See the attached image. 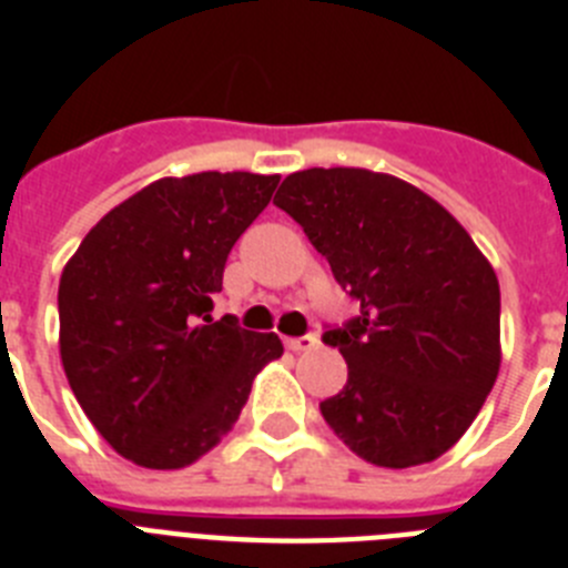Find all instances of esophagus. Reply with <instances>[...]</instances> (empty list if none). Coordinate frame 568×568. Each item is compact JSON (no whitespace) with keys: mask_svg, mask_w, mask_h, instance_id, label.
Returning <instances> with one entry per match:
<instances>
[{"mask_svg":"<svg viewBox=\"0 0 568 568\" xmlns=\"http://www.w3.org/2000/svg\"><path fill=\"white\" fill-rule=\"evenodd\" d=\"M284 344H287L293 353H307V349H313V346L318 344V338H315V335H298V338H287Z\"/></svg>","mask_w":568,"mask_h":568,"instance_id":"1","label":"esophagus"}]
</instances>
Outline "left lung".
<instances>
[{
  "instance_id": "obj_1",
  "label": "left lung",
  "mask_w": 568,
  "mask_h": 568,
  "mask_svg": "<svg viewBox=\"0 0 568 568\" xmlns=\"http://www.w3.org/2000/svg\"><path fill=\"white\" fill-rule=\"evenodd\" d=\"M329 261L361 313L329 327L346 384L321 415L386 469L440 458L480 413L500 369L498 275L435 199L395 175L313 168L273 199Z\"/></svg>"
}]
</instances>
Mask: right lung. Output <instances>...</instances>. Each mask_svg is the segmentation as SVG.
Listing matches in <instances>:
<instances>
[{"label": "right lung", "instance_id": "add662e5", "mask_svg": "<svg viewBox=\"0 0 568 568\" xmlns=\"http://www.w3.org/2000/svg\"><path fill=\"white\" fill-rule=\"evenodd\" d=\"M278 175L159 179L84 235L59 281V353L90 424L122 458L182 469L247 404L275 333L213 318L224 264Z\"/></svg>", "mask_w": 568, "mask_h": 568}]
</instances>
